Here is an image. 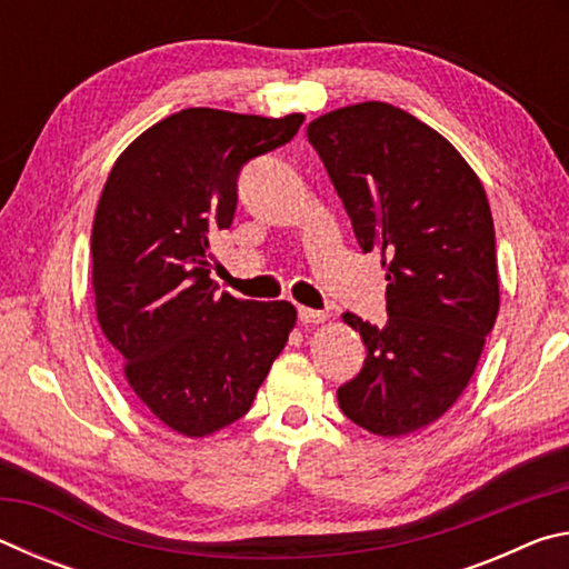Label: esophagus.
Listing matches in <instances>:
<instances>
[{
    "label": "esophagus",
    "instance_id": "1",
    "mask_svg": "<svg viewBox=\"0 0 569 569\" xmlns=\"http://www.w3.org/2000/svg\"><path fill=\"white\" fill-rule=\"evenodd\" d=\"M298 319H301V323H323L326 319H329V313L326 311H316V308H306L301 306L298 308Z\"/></svg>",
    "mask_w": 569,
    "mask_h": 569
}]
</instances>
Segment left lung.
Masks as SVG:
<instances>
[{
	"label": "left lung",
	"mask_w": 569,
	"mask_h": 569,
	"mask_svg": "<svg viewBox=\"0 0 569 569\" xmlns=\"http://www.w3.org/2000/svg\"><path fill=\"white\" fill-rule=\"evenodd\" d=\"M363 253L387 268V326L359 316V377L336 391L341 411L379 437L413 435L455 407L499 313L495 223L459 150L389 102H359L306 128Z\"/></svg>",
	"instance_id": "1"
}]
</instances>
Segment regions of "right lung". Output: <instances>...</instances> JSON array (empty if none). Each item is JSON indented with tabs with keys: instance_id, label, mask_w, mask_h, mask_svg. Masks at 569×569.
<instances>
[{
	"instance_id": "add662e5",
	"label": "right lung",
	"mask_w": 569,
	"mask_h": 569,
	"mask_svg": "<svg viewBox=\"0 0 569 569\" xmlns=\"http://www.w3.org/2000/svg\"><path fill=\"white\" fill-rule=\"evenodd\" d=\"M301 122V112L180 110L134 138L102 188L94 311L134 397L182 437L243 417L296 326L288 301L216 296L210 236L233 223L240 168Z\"/></svg>"
}]
</instances>
